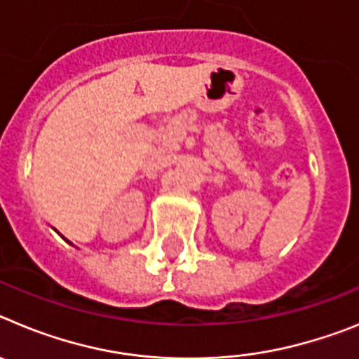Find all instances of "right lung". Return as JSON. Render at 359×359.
<instances>
[{
	"mask_svg": "<svg viewBox=\"0 0 359 359\" xmlns=\"http://www.w3.org/2000/svg\"><path fill=\"white\" fill-rule=\"evenodd\" d=\"M69 244H72V243H69Z\"/></svg>",
	"mask_w": 359,
	"mask_h": 359,
	"instance_id": "add662e5",
	"label": "right lung"
}]
</instances>
